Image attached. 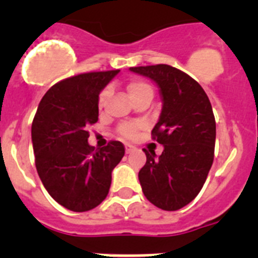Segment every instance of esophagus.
<instances>
[{
	"label": "esophagus",
	"instance_id": "1",
	"mask_svg": "<svg viewBox=\"0 0 258 258\" xmlns=\"http://www.w3.org/2000/svg\"><path fill=\"white\" fill-rule=\"evenodd\" d=\"M133 150H134L133 146H131V145H125V152H126V154H131V152L133 151Z\"/></svg>",
	"mask_w": 258,
	"mask_h": 258
}]
</instances>
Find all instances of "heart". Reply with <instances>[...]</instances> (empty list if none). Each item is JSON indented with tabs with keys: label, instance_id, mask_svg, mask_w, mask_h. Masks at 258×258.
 <instances>
[{
	"label": "heart",
	"instance_id": "heart-1",
	"mask_svg": "<svg viewBox=\"0 0 258 258\" xmlns=\"http://www.w3.org/2000/svg\"><path fill=\"white\" fill-rule=\"evenodd\" d=\"M127 93L131 95L132 99H136V98L141 97V95H152L154 94V90H152L151 85L149 83H146L143 80H132L131 83L127 84ZM109 94H111V89L104 88L101 92L99 97H98V107L99 108H103L104 104H106L107 99L109 98ZM143 125L141 122H126V124H122L120 126V134L124 136L125 138H134L136 134L138 133L141 127Z\"/></svg>",
	"mask_w": 258,
	"mask_h": 258
}]
</instances>
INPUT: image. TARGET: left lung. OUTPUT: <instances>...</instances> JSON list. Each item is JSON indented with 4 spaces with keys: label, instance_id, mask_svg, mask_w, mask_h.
Segmentation results:
<instances>
[{
    "label": "left lung",
    "instance_id": "left-lung-1",
    "mask_svg": "<svg viewBox=\"0 0 258 258\" xmlns=\"http://www.w3.org/2000/svg\"><path fill=\"white\" fill-rule=\"evenodd\" d=\"M160 89L163 108L152 129V140L164 146L156 159L146 154L138 173L149 202L164 211H177L197 198L214 157L216 120L208 95L198 81L168 64L132 67Z\"/></svg>",
    "mask_w": 258,
    "mask_h": 258
}]
</instances>
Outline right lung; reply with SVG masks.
Instances as JSON below:
<instances>
[{"label": "right lung", "mask_w": 258, "mask_h": 258, "mask_svg": "<svg viewBox=\"0 0 258 258\" xmlns=\"http://www.w3.org/2000/svg\"><path fill=\"white\" fill-rule=\"evenodd\" d=\"M120 71L89 72L61 80L42 97L32 122V143L40 179L64 208L86 212L108 195L111 173L125 147L111 141L95 150L86 127L98 121V97Z\"/></svg>", "instance_id": "right-lung-1"}]
</instances>
